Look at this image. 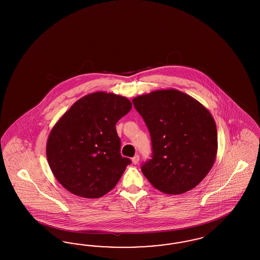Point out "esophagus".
Here are the masks:
<instances>
[{
  "label": "esophagus",
  "instance_id": "34e87169",
  "mask_svg": "<svg viewBox=\"0 0 260 260\" xmlns=\"http://www.w3.org/2000/svg\"><path fill=\"white\" fill-rule=\"evenodd\" d=\"M132 160H133V163L136 165V164H138V163H139V160H140V157H139V155H138V154H136V155H134V157H133V159H132Z\"/></svg>",
  "mask_w": 260,
  "mask_h": 260
}]
</instances>
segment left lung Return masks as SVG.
<instances>
[{
	"label": "left lung",
	"instance_id": "8db88e82",
	"mask_svg": "<svg viewBox=\"0 0 260 260\" xmlns=\"http://www.w3.org/2000/svg\"><path fill=\"white\" fill-rule=\"evenodd\" d=\"M149 128L151 159L142 164L150 184L168 194L193 189L212 169L217 152L216 125L202 104L177 89L133 99Z\"/></svg>",
	"mask_w": 260,
	"mask_h": 260
}]
</instances>
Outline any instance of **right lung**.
Listing matches in <instances>:
<instances>
[{"mask_svg": "<svg viewBox=\"0 0 260 260\" xmlns=\"http://www.w3.org/2000/svg\"><path fill=\"white\" fill-rule=\"evenodd\" d=\"M131 109L126 97L98 91L79 99L59 119L48 135L47 158L64 189L98 198L116 186L132 161L120 153L115 125Z\"/></svg>", "mask_w": 260, "mask_h": 260, "instance_id": "1", "label": "right lung"}]
</instances>
